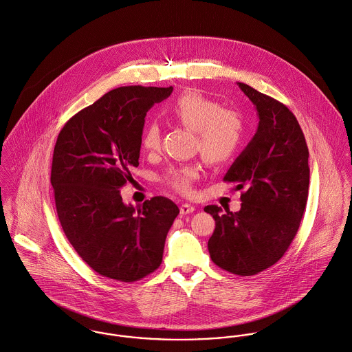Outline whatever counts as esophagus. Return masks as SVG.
I'll use <instances>...</instances> for the list:
<instances>
[{
  "mask_svg": "<svg viewBox=\"0 0 352 352\" xmlns=\"http://www.w3.org/2000/svg\"><path fill=\"white\" fill-rule=\"evenodd\" d=\"M179 211H181L182 214H189V213H193V212L196 211V208L193 206H190V204H182Z\"/></svg>",
  "mask_w": 352,
  "mask_h": 352,
  "instance_id": "34e87169",
  "label": "esophagus"
}]
</instances>
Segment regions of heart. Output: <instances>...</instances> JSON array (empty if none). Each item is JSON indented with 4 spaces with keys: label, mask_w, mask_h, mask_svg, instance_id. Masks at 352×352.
I'll return each mask as SVG.
<instances>
[{
    "label": "heart",
    "mask_w": 352,
    "mask_h": 352,
    "mask_svg": "<svg viewBox=\"0 0 352 352\" xmlns=\"http://www.w3.org/2000/svg\"><path fill=\"white\" fill-rule=\"evenodd\" d=\"M164 116L195 135V149L208 163H219L230 157L243 138L242 117L230 109L197 91H188L168 103ZM141 148L153 152L160 145V129L156 124H148L141 133ZM200 177L196 163L181 164L168 168L164 182L175 192L188 196L193 192V184Z\"/></svg>",
    "instance_id": "obj_1"
}]
</instances>
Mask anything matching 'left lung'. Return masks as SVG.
Listing matches in <instances>:
<instances>
[{"label":"left lung","mask_w":352,"mask_h":352,"mask_svg":"<svg viewBox=\"0 0 352 352\" xmlns=\"http://www.w3.org/2000/svg\"><path fill=\"white\" fill-rule=\"evenodd\" d=\"M238 85L260 120L224 175L245 189L241 210L207 206L204 211L216 221L208 241L212 261L230 274L252 276L276 264L296 235L309 195V149L287 106L248 84Z\"/></svg>","instance_id":"left-lung-1"}]
</instances>
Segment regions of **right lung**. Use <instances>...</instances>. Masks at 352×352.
Returning <instances> with one entry per match:
<instances>
[{"mask_svg": "<svg viewBox=\"0 0 352 352\" xmlns=\"http://www.w3.org/2000/svg\"><path fill=\"white\" fill-rule=\"evenodd\" d=\"M173 87H120L64 125L54 146L52 186L63 230L99 275L140 280L159 268L178 207L156 196L126 206L121 188L139 166L146 111Z\"/></svg>", "mask_w": 352, "mask_h": 352, "instance_id": "right-lung-1", "label": "right lung"}]
</instances>
